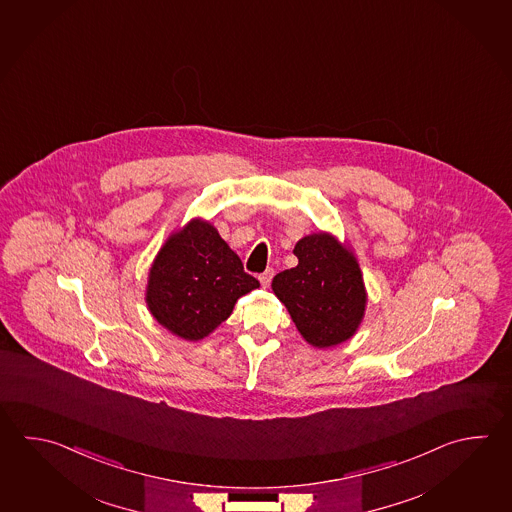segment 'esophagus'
Segmentation results:
<instances>
[{
    "label": "esophagus",
    "mask_w": 512,
    "mask_h": 512,
    "mask_svg": "<svg viewBox=\"0 0 512 512\" xmlns=\"http://www.w3.org/2000/svg\"><path fill=\"white\" fill-rule=\"evenodd\" d=\"M271 279H273V270H266L259 275V280H261V284L264 288L270 286Z\"/></svg>",
    "instance_id": "obj_1"
}]
</instances>
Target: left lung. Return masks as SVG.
Segmentation results:
<instances>
[{
    "label": "left lung",
    "mask_w": 512,
    "mask_h": 512,
    "mask_svg": "<svg viewBox=\"0 0 512 512\" xmlns=\"http://www.w3.org/2000/svg\"><path fill=\"white\" fill-rule=\"evenodd\" d=\"M293 253L299 264L277 273L271 290L313 348L346 342L360 328L367 306L366 284L355 253L328 232L302 237Z\"/></svg>",
    "instance_id": "obj_1"
}]
</instances>
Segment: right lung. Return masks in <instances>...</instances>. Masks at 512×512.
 <instances>
[{
    "mask_svg": "<svg viewBox=\"0 0 512 512\" xmlns=\"http://www.w3.org/2000/svg\"><path fill=\"white\" fill-rule=\"evenodd\" d=\"M212 222L195 217L172 233L148 271V311L175 337L197 342L232 315L242 295L259 288Z\"/></svg>",
    "mask_w": 512,
    "mask_h": 512,
    "instance_id": "right-lung-1",
    "label": "right lung"
}]
</instances>
